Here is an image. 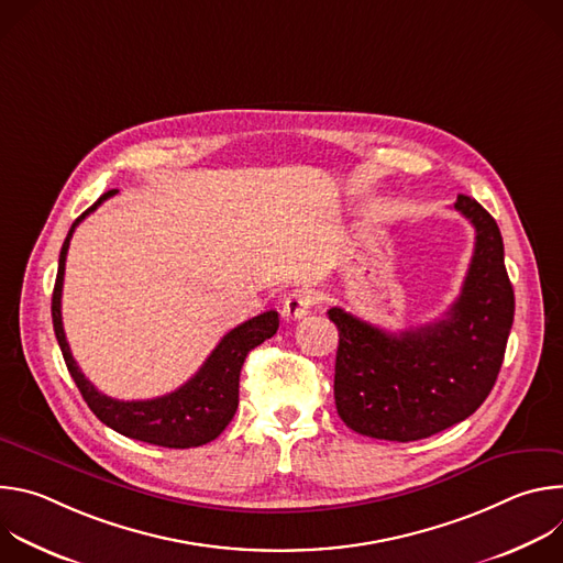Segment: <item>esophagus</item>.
Listing matches in <instances>:
<instances>
[{
  "mask_svg": "<svg viewBox=\"0 0 563 563\" xmlns=\"http://www.w3.org/2000/svg\"><path fill=\"white\" fill-rule=\"evenodd\" d=\"M313 305H316V294L311 289H305V287L294 289L283 302V316L287 320H298L307 316Z\"/></svg>",
  "mask_w": 563,
  "mask_h": 563,
  "instance_id": "34e87169",
  "label": "esophagus"
}]
</instances>
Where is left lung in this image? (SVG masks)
Listing matches in <instances>:
<instances>
[{
  "mask_svg": "<svg viewBox=\"0 0 563 563\" xmlns=\"http://www.w3.org/2000/svg\"><path fill=\"white\" fill-rule=\"evenodd\" d=\"M454 209L474 231V254L459 298L430 325L389 334L341 307L334 398L339 417L363 437L428 439L465 421L499 376L515 318V291L495 218L470 196Z\"/></svg>",
  "mask_w": 563,
  "mask_h": 563,
  "instance_id": "obj_1",
  "label": "left lung"
}]
</instances>
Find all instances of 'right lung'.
<instances>
[{"label": "right lung", "instance_id": "1", "mask_svg": "<svg viewBox=\"0 0 563 563\" xmlns=\"http://www.w3.org/2000/svg\"><path fill=\"white\" fill-rule=\"evenodd\" d=\"M111 196H115V189L100 196L93 207H89L70 224L59 252V267H57L51 311H53V330H55L64 363L77 389L82 391L87 406L111 430L129 439L144 441L151 445H163V448L205 445L213 441L233 419L238 408L240 369H243V363L254 347H258L261 343H265L276 334L280 323L278 311L272 309L261 316H254L245 320L243 325H238L229 334H224L222 341L216 345V350L209 354V358L202 363V367L183 387H178L172 394L148 398V400H118L96 389V385L82 374V369L77 367L64 336L62 285H64L66 252H68L75 227Z\"/></svg>", "mask_w": 563, "mask_h": 563}]
</instances>
